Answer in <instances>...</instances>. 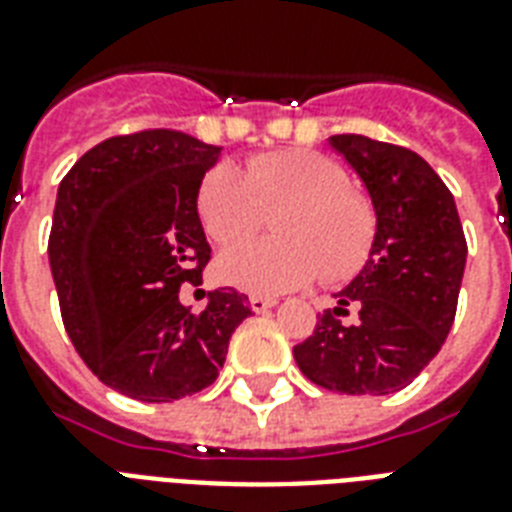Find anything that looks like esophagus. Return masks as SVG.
<instances>
[{
  "mask_svg": "<svg viewBox=\"0 0 512 512\" xmlns=\"http://www.w3.org/2000/svg\"><path fill=\"white\" fill-rule=\"evenodd\" d=\"M248 305H251L253 313H264V310H270V307H275L278 302L270 297H259V294H253V297L248 299Z\"/></svg>",
  "mask_w": 512,
  "mask_h": 512,
  "instance_id": "1",
  "label": "esophagus"
}]
</instances>
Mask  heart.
Segmentation results:
<instances>
[{"label":"heart","instance_id":"b5f03b06","mask_svg":"<svg viewBox=\"0 0 512 512\" xmlns=\"http://www.w3.org/2000/svg\"><path fill=\"white\" fill-rule=\"evenodd\" d=\"M197 215L207 237L232 245L259 232L267 215L278 237L251 240L221 253L215 275L256 294H280L318 278L326 286L351 280L370 261L378 213L348 183L340 161L291 148L253 156L245 172L215 164L199 180Z\"/></svg>","mask_w":512,"mask_h":512}]
</instances>
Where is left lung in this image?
Returning a JSON list of instances; mask_svg holds the SVG:
<instances>
[{
  "label": "left lung",
  "instance_id": "left-lung-1",
  "mask_svg": "<svg viewBox=\"0 0 512 512\" xmlns=\"http://www.w3.org/2000/svg\"><path fill=\"white\" fill-rule=\"evenodd\" d=\"M378 213V240L364 270L294 345L299 370L340 394H394L410 386L451 332L467 264L456 202L418 153L364 134H334ZM357 307V321L340 314Z\"/></svg>",
  "mask_w": 512,
  "mask_h": 512
}]
</instances>
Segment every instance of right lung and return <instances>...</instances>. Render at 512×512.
<instances>
[{"mask_svg":"<svg viewBox=\"0 0 512 512\" xmlns=\"http://www.w3.org/2000/svg\"><path fill=\"white\" fill-rule=\"evenodd\" d=\"M221 148L145 129L99 142L59 186L51 256L61 321L88 370L140 402H172L218 378L229 337L251 315L234 288L180 305L210 261L197 188Z\"/></svg>","mask_w":512,"mask_h":512,"instance_id":"obj_1","label":"right lung"}]
</instances>
